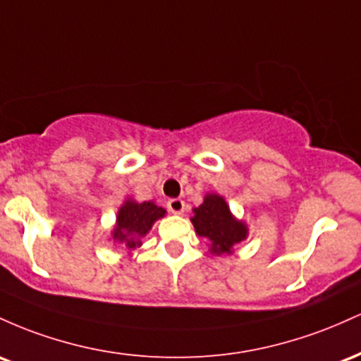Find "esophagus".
Returning a JSON list of instances; mask_svg holds the SVG:
<instances>
[{
	"label": "esophagus",
	"instance_id": "esophagus-1",
	"mask_svg": "<svg viewBox=\"0 0 361 361\" xmlns=\"http://www.w3.org/2000/svg\"><path fill=\"white\" fill-rule=\"evenodd\" d=\"M167 208H169L170 213L182 214V213H184L185 204H184V201L179 200V197H173V200H169L167 201Z\"/></svg>",
	"mask_w": 361,
	"mask_h": 361
}]
</instances>
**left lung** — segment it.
<instances>
[{"mask_svg":"<svg viewBox=\"0 0 361 361\" xmlns=\"http://www.w3.org/2000/svg\"><path fill=\"white\" fill-rule=\"evenodd\" d=\"M191 221L200 237L212 240L214 254H230L232 247L244 240L247 235V226L235 220L225 200L218 194L204 197L200 208L194 209Z\"/></svg>","mask_w":361,"mask_h":361,"instance_id":"1","label":"left lung"}]
</instances>
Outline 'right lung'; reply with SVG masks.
Instances as JSON below:
<instances>
[{"label": "right lung", "mask_w": 361, "mask_h": 361, "mask_svg": "<svg viewBox=\"0 0 361 361\" xmlns=\"http://www.w3.org/2000/svg\"><path fill=\"white\" fill-rule=\"evenodd\" d=\"M165 214V209L155 202L126 201L117 214V226L114 228V240L126 249H136L141 245V237H145L153 221Z\"/></svg>", "instance_id": "add662e5"}]
</instances>
